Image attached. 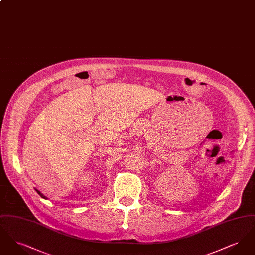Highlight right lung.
<instances>
[{"mask_svg": "<svg viewBox=\"0 0 255 255\" xmlns=\"http://www.w3.org/2000/svg\"><path fill=\"white\" fill-rule=\"evenodd\" d=\"M35 190H36L37 193H38V194L40 195V196H41V197H42V198H44V199H47V198H46V196H44V195L42 194V193H41V192H40V191H39V190H37V189H35Z\"/></svg>", "mask_w": 255, "mask_h": 255, "instance_id": "obj_1", "label": "right lung"}]
</instances>
